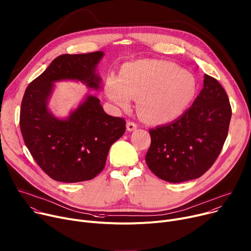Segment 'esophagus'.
Returning a JSON list of instances; mask_svg holds the SVG:
<instances>
[{
    "label": "esophagus",
    "mask_w": 251,
    "mask_h": 251,
    "mask_svg": "<svg viewBox=\"0 0 251 251\" xmlns=\"http://www.w3.org/2000/svg\"><path fill=\"white\" fill-rule=\"evenodd\" d=\"M137 128H138L137 124L131 123V122H128V123L126 124V129H127L128 131H133L134 129H137Z\"/></svg>",
    "instance_id": "1"
}]
</instances>
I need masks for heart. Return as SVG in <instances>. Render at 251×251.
<instances>
[{
    "label": "heart",
    "instance_id": "obj_1",
    "mask_svg": "<svg viewBox=\"0 0 251 251\" xmlns=\"http://www.w3.org/2000/svg\"><path fill=\"white\" fill-rule=\"evenodd\" d=\"M197 82L191 72L178 65L151 60L126 64L121 77L109 75L105 83L107 99L120 109L130 107L139 98L138 109L150 124H166L186 110L196 92Z\"/></svg>",
    "mask_w": 251,
    "mask_h": 251
}]
</instances>
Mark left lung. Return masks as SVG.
Segmentation results:
<instances>
[{
  "instance_id": "obj_1",
  "label": "left lung",
  "mask_w": 251,
  "mask_h": 251,
  "mask_svg": "<svg viewBox=\"0 0 251 251\" xmlns=\"http://www.w3.org/2000/svg\"><path fill=\"white\" fill-rule=\"evenodd\" d=\"M231 106L221 84L204 75L199 95L179 119L150 129L149 169L162 180L181 183L201 177L214 164L227 138Z\"/></svg>"
}]
</instances>
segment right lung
<instances>
[{
  "instance_id": "right-lung-1",
  "label": "right lung",
  "mask_w": 251,
  "mask_h": 251,
  "mask_svg": "<svg viewBox=\"0 0 251 251\" xmlns=\"http://www.w3.org/2000/svg\"><path fill=\"white\" fill-rule=\"evenodd\" d=\"M104 53L63 54L25 90L20 111V128L36 163L55 181L77 183L91 180L103 170L111 145L126 131V121L108 115L100 99L84 100L60 119L49 109L55 82L79 81L101 89L98 65Z\"/></svg>"
}]
</instances>
